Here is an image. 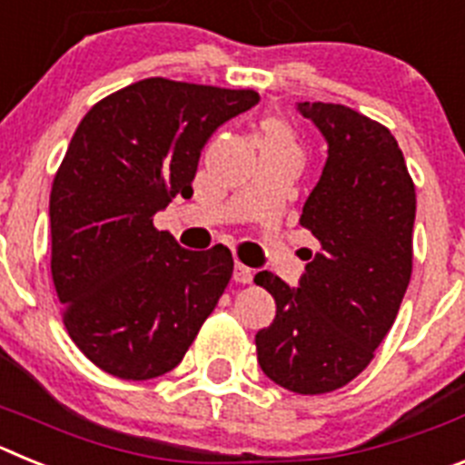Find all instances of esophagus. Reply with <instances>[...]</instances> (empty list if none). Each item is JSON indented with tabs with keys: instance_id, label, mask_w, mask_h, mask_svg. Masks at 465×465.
I'll list each match as a JSON object with an SVG mask.
<instances>
[{
	"instance_id": "34e87169",
	"label": "esophagus",
	"mask_w": 465,
	"mask_h": 465,
	"mask_svg": "<svg viewBox=\"0 0 465 465\" xmlns=\"http://www.w3.org/2000/svg\"><path fill=\"white\" fill-rule=\"evenodd\" d=\"M232 279H235L237 283H252L253 282V270L246 268V265H242V262H237L235 272H232Z\"/></svg>"
}]
</instances>
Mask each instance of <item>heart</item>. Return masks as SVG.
I'll use <instances>...</instances> for the list:
<instances>
[{
	"mask_svg": "<svg viewBox=\"0 0 465 465\" xmlns=\"http://www.w3.org/2000/svg\"><path fill=\"white\" fill-rule=\"evenodd\" d=\"M258 139H261V149L270 151H291L295 153V134L286 121L277 116H268L261 121L258 127Z\"/></svg>",
	"mask_w": 465,
	"mask_h": 465,
	"instance_id": "1",
	"label": "heart"
}]
</instances>
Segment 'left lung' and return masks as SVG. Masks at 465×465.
Listing matches in <instances>:
<instances>
[{"mask_svg":"<svg viewBox=\"0 0 465 465\" xmlns=\"http://www.w3.org/2000/svg\"><path fill=\"white\" fill-rule=\"evenodd\" d=\"M328 143L300 225L319 240L298 289L272 272L277 316L256 332L262 372L293 393L335 391L368 368L412 274L414 183L393 134L342 104L298 102Z\"/></svg>","mask_w":465,"mask_h":465,"instance_id":"1","label":"left lung"}]
</instances>
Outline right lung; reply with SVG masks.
<instances>
[{"instance_id": "add662e5", "label": "right lung", "mask_w": 465, "mask_h": 465, "mask_svg": "<svg viewBox=\"0 0 465 465\" xmlns=\"http://www.w3.org/2000/svg\"><path fill=\"white\" fill-rule=\"evenodd\" d=\"M256 90L143 79L79 123L51 188V274L74 344L121 380L182 363L232 277L223 244L188 252L155 212L193 195L204 143Z\"/></svg>"}]
</instances>
